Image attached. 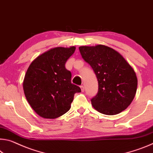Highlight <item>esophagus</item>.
<instances>
[{"mask_svg":"<svg viewBox=\"0 0 153 153\" xmlns=\"http://www.w3.org/2000/svg\"><path fill=\"white\" fill-rule=\"evenodd\" d=\"M80 88H81L82 92L84 91V86H80Z\"/></svg>","mask_w":153,"mask_h":153,"instance_id":"esophagus-1","label":"esophagus"}]
</instances>
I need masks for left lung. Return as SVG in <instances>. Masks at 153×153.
<instances>
[{
	"instance_id": "obj_1",
	"label": "left lung",
	"mask_w": 153,
	"mask_h": 153,
	"mask_svg": "<svg viewBox=\"0 0 153 153\" xmlns=\"http://www.w3.org/2000/svg\"><path fill=\"white\" fill-rule=\"evenodd\" d=\"M81 55L97 77V94L91 99L93 107L106 115H115L132 102L137 91L136 74L119 52L104 45L80 46Z\"/></svg>"
}]
</instances>
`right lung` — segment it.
<instances>
[{"mask_svg":"<svg viewBox=\"0 0 153 153\" xmlns=\"http://www.w3.org/2000/svg\"><path fill=\"white\" fill-rule=\"evenodd\" d=\"M76 47H56L46 51L29 65L23 81L24 94L33 110L41 117L54 119L71 108L79 86L71 83L65 68Z\"/></svg>","mask_w":153,"mask_h":153,"instance_id":"obj_1","label":"right lung"}]
</instances>
